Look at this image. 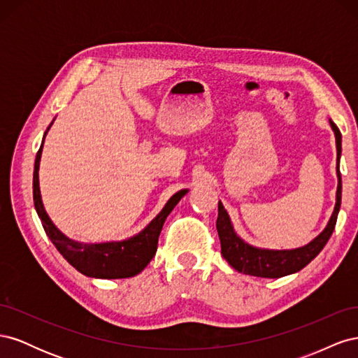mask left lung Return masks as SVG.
<instances>
[{
	"label": "left lung",
	"mask_w": 358,
	"mask_h": 358,
	"mask_svg": "<svg viewBox=\"0 0 358 358\" xmlns=\"http://www.w3.org/2000/svg\"><path fill=\"white\" fill-rule=\"evenodd\" d=\"M330 127L336 137V149H338V191H336V204L330 220L315 239L308 245L296 249H264L246 243L236 234L229 213L224 209L222 203H218V220H216V230L221 241V254L233 268L237 272L258 276V278H282L291 273H296L303 267H306L315 258L321 249L326 246L330 236L334 230L336 220L341 209L342 199V178L339 170V159L342 152V136L339 128L330 119Z\"/></svg>",
	"instance_id": "8db88e82"
}]
</instances>
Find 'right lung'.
Returning <instances> with one entry per match:
<instances>
[{
	"instance_id": "1",
	"label": "right lung",
	"mask_w": 358,
	"mask_h": 358,
	"mask_svg": "<svg viewBox=\"0 0 358 358\" xmlns=\"http://www.w3.org/2000/svg\"><path fill=\"white\" fill-rule=\"evenodd\" d=\"M53 124V122H52ZM50 124V125H52ZM48 127V129L50 128ZM48 133V131H46ZM45 133V137H46ZM36 157L34 164V179H32V194H34V206L41 220L43 229L52 243L59 251V254L67 262L85 276L100 278V279H121L138 275L154 258L158 248V237L162 230V225L175 206L185 196L188 189H180L175 196H171L162 210L150 221L138 234L119 242H104V243H83L73 241L62 231L57 229L45 210L41 201L40 183H38V167L43 143Z\"/></svg>"
}]
</instances>
